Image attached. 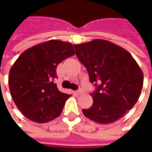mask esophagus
Instances as JSON below:
<instances>
[{
    "label": "esophagus",
    "mask_w": 152,
    "mask_h": 152,
    "mask_svg": "<svg viewBox=\"0 0 152 152\" xmlns=\"http://www.w3.org/2000/svg\"><path fill=\"white\" fill-rule=\"evenodd\" d=\"M76 94H77V95H80V94H83L82 89H79V90L76 91Z\"/></svg>",
    "instance_id": "esophagus-1"
}]
</instances>
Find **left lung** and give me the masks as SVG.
I'll use <instances>...</instances> for the list:
<instances>
[{
    "label": "left lung",
    "mask_w": 152,
    "mask_h": 152,
    "mask_svg": "<svg viewBox=\"0 0 152 152\" xmlns=\"http://www.w3.org/2000/svg\"><path fill=\"white\" fill-rule=\"evenodd\" d=\"M74 47L90 82L99 84L90 94L93 105L83 114L99 124L118 121L139 99L143 86L140 66L129 52L108 40L96 39Z\"/></svg>",
    "instance_id": "1"
}]
</instances>
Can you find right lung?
<instances>
[{
    "label": "right lung",
    "mask_w": 152,
    "mask_h": 152,
    "mask_svg": "<svg viewBox=\"0 0 152 152\" xmlns=\"http://www.w3.org/2000/svg\"><path fill=\"white\" fill-rule=\"evenodd\" d=\"M75 54L69 42L50 40L20 54L9 73V88L22 114L37 123L57 118L70 94L60 92L53 80L57 66Z\"/></svg>",
    "instance_id": "obj_1"
}]
</instances>
